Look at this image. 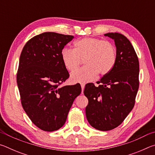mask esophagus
Returning <instances> with one entry per match:
<instances>
[{
  "label": "esophagus",
  "instance_id": "34e87169",
  "mask_svg": "<svg viewBox=\"0 0 155 155\" xmlns=\"http://www.w3.org/2000/svg\"><path fill=\"white\" fill-rule=\"evenodd\" d=\"M81 90H82V94H83L84 88H85V83H81Z\"/></svg>",
  "mask_w": 155,
  "mask_h": 155
}]
</instances>
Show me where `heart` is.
<instances>
[{
    "mask_svg": "<svg viewBox=\"0 0 155 155\" xmlns=\"http://www.w3.org/2000/svg\"><path fill=\"white\" fill-rule=\"evenodd\" d=\"M61 57L69 72L74 71L84 60L85 66L72 73L70 79L74 83H85L98 74L104 76L111 71L116 62V49L109 41L84 38L74 42V49L63 48Z\"/></svg>",
    "mask_w": 155,
    "mask_h": 155,
    "instance_id": "1",
    "label": "heart"
}]
</instances>
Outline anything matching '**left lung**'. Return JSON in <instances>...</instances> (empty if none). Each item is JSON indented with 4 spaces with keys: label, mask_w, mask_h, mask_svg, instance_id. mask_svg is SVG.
<instances>
[{
    "label": "left lung",
    "mask_w": 155,
    "mask_h": 155,
    "mask_svg": "<svg viewBox=\"0 0 155 155\" xmlns=\"http://www.w3.org/2000/svg\"><path fill=\"white\" fill-rule=\"evenodd\" d=\"M114 40L116 62L111 71L103 76L100 85H85L84 94L88 99L85 108L87 121L100 130H110L124 121L135 105L140 81V64L130 41L122 34L108 33Z\"/></svg>",
    "instance_id": "obj_1"
}]
</instances>
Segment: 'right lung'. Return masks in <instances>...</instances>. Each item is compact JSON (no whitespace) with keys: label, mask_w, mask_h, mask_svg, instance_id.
Returning <instances> with one entry per match:
<instances>
[{"label":"right lung","mask_w":155,"mask_h":155,"mask_svg":"<svg viewBox=\"0 0 155 155\" xmlns=\"http://www.w3.org/2000/svg\"><path fill=\"white\" fill-rule=\"evenodd\" d=\"M74 36L46 32L28 40L20 54L17 84L21 104L36 127L54 131L64 125L81 85L60 87L69 78L61 52Z\"/></svg>","instance_id":"obj_1"}]
</instances>
